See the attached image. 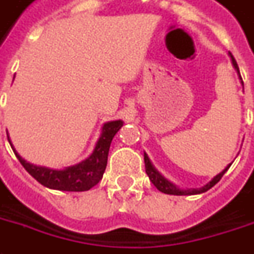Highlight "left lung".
I'll return each mask as SVG.
<instances>
[{"label":"left lung","mask_w":254,"mask_h":254,"mask_svg":"<svg viewBox=\"0 0 254 254\" xmlns=\"http://www.w3.org/2000/svg\"><path fill=\"white\" fill-rule=\"evenodd\" d=\"M230 58H231V63L232 65H234V68L237 70V72L239 74V67L238 64H237V62H235V59H234V56H232L231 53H230ZM239 79H241V84L244 85V81H242V78H241V75H239ZM232 164V162H231ZM231 164L227 165L226 169L223 170V172H220L219 175H216V176L210 180L209 183H206L203 187H201V189H179L176 184H173L172 182H169L166 177H164L159 172H158L157 169H155V166L152 165V162L150 161V158H148V155L144 152V165H145V173L148 175V177H150V180H151V183L157 187L161 192H164V194H169V195H196V194H202V192H206L207 190H210L212 187H213L214 184H217V183L220 182V179L223 177V175L226 173L227 170H228V168L231 166Z\"/></svg>","instance_id":"obj_1"}]
</instances>
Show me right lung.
<instances>
[{
  "instance_id": "right-lung-1",
  "label": "right lung",
  "mask_w": 254,
  "mask_h": 254,
  "mask_svg": "<svg viewBox=\"0 0 254 254\" xmlns=\"http://www.w3.org/2000/svg\"><path fill=\"white\" fill-rule=\"evenodd\" d=\"M122 125H124V121L121 120L103 124L100 136L89 157L85 158L84 161L78 164L67 166L63 169H52L47 166L30 164L17 154L9 136H8V140L15 155L23 165V168L42 186H45L48 189L59 190V191H88L102 180L103 173L107 166L110 145Z\"/></svg>"
}]
</instances>
